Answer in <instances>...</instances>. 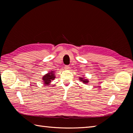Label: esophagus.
<instances>
[{
	"label": "esophagus",
	"instance_id": "34e87169",
	"mask_svg": "<svg viewBox=\"0 0 133 133\" xmlns=\"http://www.w3.org/2000/svg\"><path fill=\"white\" fill-rule=\"evenodd\" d=\"M69 66H64V69H66V70H69Z\"/></svg>",
	"mask_w": 133,
	"mask_h": 133
}]
</instances>
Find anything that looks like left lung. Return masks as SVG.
Returning a JSON list of instances; mask_svg holds the SVG:
<instances>
[{
	"label": "left lung",
	"instance_id": "left-lung-1",
	"mask_svg": "<svg viewBox=\"0 0 133 133\" xmlns=\"http://www.w3.org/2000/svg\"><path fill=\"white\" fill-rule=\"evenodd\" d=\"M79 81L82 82L84 84H87V83H89V80L87 79H85L84 77H79Z\"/></svg>",
	"mask_w": 133,
	"mask_h": 133
}]
</instances>
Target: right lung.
<instances>
[{"label":"right lung","mask_w":133,"mask_h":133,"mask_svg":"<svg viewBox=\"0 0 133 133\" xmlns=\"http://www.w3.org/2000/svg\"><path fill=\"white\" fill-rule=\"evenodd\" d=\"M55 78V74H54V71H49L47 74L43 75V78H42V80H43V83L45 86H49L51 82L54 80Z\"/></svg>","instance_id":"add662e5"}]
</instances>
